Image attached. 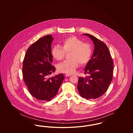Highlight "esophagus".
Segmentation results:
<instances>
[{
  "instance_id": "obj_1",
  "label": "esophagus",
  "mask_w": 133,
  "mask_h": 133,
  "mask_svg": "<svg viewBox=\"0 0 133 133\" xmlns=\"http://www.w3.org/2000/svg\"><path fill=\"white\" fill-rule=\"evenodd\" d=\"M71 75V74H65V76L66 77H69V76H70Z\"/></svg>"
}]
</instances>
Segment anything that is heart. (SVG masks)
I'll use <instances>...</instances> for the list:
<instances>
[{
    "mask_svg": "<svg viewBox=\"0 0 133 133\" xmlns=\"http://www.w3.org/2000/svg\"><path fill=\"white\" fill-rule=\"evenodd\" d=\"M62 47L54 45L51 50L53 57L57 61L62 60L66 53H69V60L58 64L57 69L59 72L71 74L79 67V64L85 65L88 63L92 55V48L88 43L74 36L65 38L62 42Z\"/></svg>",
    "mask_w": 133,
    "mask_h": 133,
    "instance_id": "b5f03b06",
    "label": "heart"
}]
</instances>
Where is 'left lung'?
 <instances>
[{
    "instance_id": "8db88e82",
    "label": "left lung",
    "mask_w": 133,
    "mask_h": 133,
    "mask_svg": "<svg viewBox=\"0 0 133 133\" xmlns=\"http://www.w3.org/2000/svg\"><path fill=\"white\" fill-rule=\"evenodd\" d=\"M95 48L90 60L84 69L85 77H79L77 89L80 96L86 99H95L107 90L113 79V61L107 46L103 41L89 34Z\"/></svg>"
}]
</instances>
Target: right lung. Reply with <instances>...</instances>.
I'll list each match as a JSON object with an SVG mask.
<instances>
[{
  "label": "right lung",
  "mask_w": 133,
  "mask_h": 133,
  "mask_svg": "<svg viewBox=\"0 0 133 133\" xmlns=\"http://www.w3.org/2000/svg\"><path fill=\"white\" fill-rule=\"evenodd\" d=\"M51 35L42 37L28 48L23 61L22 74L30 94L40 101H49L58 92L64 79L63 74L49 76L55 71L51 65Z\"/></svg>",
  "instance_id": "add662e5"
}]
</instances>
